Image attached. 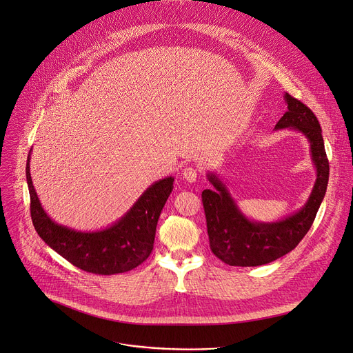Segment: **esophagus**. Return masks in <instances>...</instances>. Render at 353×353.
<instances>
[{"label":"esophagus","instance_id":"1","mask_svg":"<svg viewBox=\"0 0 353 353\" xmlns=\"http://www.w3.org/2000/svg\"><path fill=\"white\" fill-rule=\"evenodd\" d=\"M181 174H183V179L187 180L188 183H195L196 181L198 174H196V170L192 169V168H185Z\"/></svg>","mask_w":353,"mask_h":353}]
</instances>
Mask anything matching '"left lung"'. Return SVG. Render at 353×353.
<instances>
[{
  "instance_id": "1",
  "label": "left lung",
  "mask_w": 353,
  "mask_h": 353,
  "mask_svg": "<svg viewBox=\"0 0 353 353\" xmlns=\"http://www.w3.org/2000/svg\"><path fill=\"white\" fill-rule=\"evenodd\" d=\"M284 99L288 110L274 130L290 129L302 133L310 147L316 180L307 201L299 210L276 221H258L240 209L220 174L208 172L206 179L213 190L202 191V202L209 244L212 252L230 266H261L291 252L312 227L325 195L330 166L320 123L305 103L288 92L284 94Z\"/></svg>"
}]
</instances>
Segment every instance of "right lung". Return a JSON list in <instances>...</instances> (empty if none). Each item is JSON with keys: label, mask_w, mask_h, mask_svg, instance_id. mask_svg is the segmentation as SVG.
Here are the masks:
<instances>
[{"label": "right lung", "mask_w": 353, "mask_h": 353, "mask_svg": "<svg viewBox=\"0 0 353 353\" xmlns=\"http://www.w3.org/2000/svg\"><path fill=\"white\" fill-rule=\"evenodd\" d=\"M30 154L26 180L30 194V213L40 239L76 268L95 274H116L141 265L152 252L161 212L173 191L174 177L152 183L133 206L110 225L81 231L58 224L39 199L30 176Z\"/></svg>", "instance_id": "add662e5"}]
</instances>
